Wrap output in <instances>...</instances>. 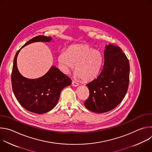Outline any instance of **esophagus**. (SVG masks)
<instances>
[{"label":"esophagus","mask_w":152,"mask_h":152,"mask_svg":"<svg viewBox=\"0 0 152 152\" xmlns=\"http://www.w3.org/2000/svg\"><path fill=\"white\" fill-rule=\"evenodd\" d=\"M72 85H73V86H78L79 84L77 82H75V81H73V82H72Z\"/></svg>","instance_id":"obj_1"}]
</instances>
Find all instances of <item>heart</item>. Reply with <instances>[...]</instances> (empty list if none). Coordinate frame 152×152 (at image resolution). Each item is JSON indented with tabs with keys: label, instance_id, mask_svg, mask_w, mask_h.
Segmentation results:
<instances>
[{
	"label": "heart",
	"instance_id": "b5f03b06",
	"mask_svg": "<svg viewBox=\"0 0 152 152\" xmlns=\"http://www.w3.org/2000/svg\"><path fill=\"white\" fill-rule=\"evenodd\" d=\"M62 71L67 73L75 67L78 77L83 80H90L99 73L102 64V53L86 45L70 46L67 51L62 50L58 56Z\"/></svg>",
	"mask_w": 152,
	"mask_h": 152
}]
</instances>
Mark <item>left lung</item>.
Listing matches in <instances>:
<instances>
[{
    "instance_id": "1",
    "label": "left lung",
    "mask_w": 152,
    "mask_h": 152,
    "mask_svg": "<svg viewBox=\"0 0 152 152\" xmlns=\"http://www.w3.org/2000/svg\"><path fill=\"white\" fill-rule=\"evenodd\" d=\"M104 64L99 75L86 85L90 96L85 106L92 112L104 113L117 107L127 93L130 66L120 47L112 44L105 46Z\"/></svg>"
}]
</instances>
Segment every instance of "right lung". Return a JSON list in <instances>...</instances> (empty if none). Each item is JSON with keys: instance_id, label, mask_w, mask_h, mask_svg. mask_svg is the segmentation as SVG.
I'll return each instance as SVG.
<instances>
[{"instance_id": "add662e5", "label": "right lung", "mask_w": 152, "mask_h": 152, "mask_svg": "<svg viewBox=\"0 0 152 152\" xmlns=\"http://www.w3.org/2000/svg\"><path fill=\"white\" fill-rule=\"evenodd\" d=\"M51 37L38 35L34 37L21 47L14 59L11 82L13 93L19 102L26 110L38 114L46 113L56 105L62 90L72 83L71 79L59 69L52 66L44 75L37 79H28L19 72L17 59L23 47L35 42H50Z\"/></svg>"}]
</instances>
